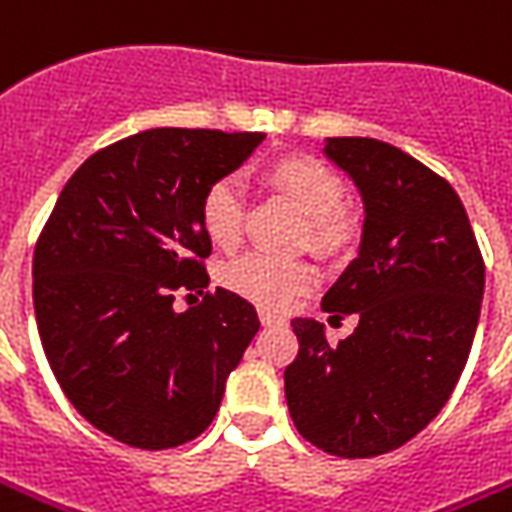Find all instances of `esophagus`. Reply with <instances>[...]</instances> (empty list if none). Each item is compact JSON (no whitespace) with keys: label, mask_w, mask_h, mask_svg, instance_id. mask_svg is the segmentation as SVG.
<instances>
[{"label":"esophagus","mask_w":512,"mask_h":512,"mask_svg":"<svg viewBox=\"0 0 512 512\" xmlns=\"http://www.w3.org/2000/svg\"><path fill=\"white\" fill-rule=\"evenodd\" d=\"M260 322H263L266 328H271V325H283V316L274 314V311H266V308H263V311H260Z\"/></svg>","instance_id":"esophagus-1"}]
</instances>
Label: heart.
Instances as JSON below:
<instances>
[{
  "label": "heart",
  "instance_id": "1",
  "mask_svg": "<svg viewBox=\"0 0 512 512\" xmlns=\"http://www.w3.org/2000/svg\"><path fill=\"white\" fill-rule=\"evenodd\" d=\"M271 182L283 190L308 218V241L322 252H339L353 238V221L344 212V184L333 170L308 156H288L274 162ZM201 227L215 246L232 249L241 243L243 184L235 176H221L201 196ZM224 283L246 300L263 308H285L314 288L316 269L300 257H274L263 252L232 260L224 269Z\"/></svg>",
  "mask_w": 512,
  "mask_h": 512
}]
</instances>
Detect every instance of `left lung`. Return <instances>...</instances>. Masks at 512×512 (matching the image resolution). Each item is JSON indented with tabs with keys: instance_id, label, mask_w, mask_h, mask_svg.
<instances>
[{
	"instance_id": "8db88e82",
	"label": "left lung",
	"mask_w": 512,
	"mask_h": 512,
	"mask_svg": "<svg viewBox=\"0 0 512 512\" xmlns=\"http://www.w3.org/2000/svg\"><path fill=\"white\" fill-rule=\"evenodd\" d=\"M325 154L364 201L358 257L322 297L356 330L328 344L294 319L300 353L285 367L291 420L316 448L364 460L409 443L446 406L474 344L485 260L454 187L401 148L330 137Z\"/></svg>"
}]
</instances>
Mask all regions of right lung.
I'll return each instance as SVG.
<instances>
[{"label": "right lung", "instance_id": "add662e5", "mask_svg": "<svg viewBox=\"0 0 512 512\" xmlns=\"http://www.w3.org/2000/svg\"><path fill=\"white\" fill-rule=\"evenodd\" d=\"M263 137L151 128L120 139L72 173L38 235L44 356L69 403L125 446L159 451L198 437L260 328L255 305L227 288L184 314L173 300L210 283L204 190Z\"/></svg>", "mask_w": 512, "mask_h": 512}]
</instances>
